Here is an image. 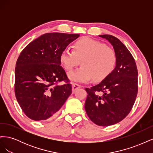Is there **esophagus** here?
<instances>
[{
	"label": "esophagus",
	"mask_w": 153,
	"mask_h": 153,
	"mask_svg": "<svg viewBox=\"0 0 153 153\" xmlns=\"http://www.w3.org/2000/svg\"><path fill=\"white\" fill-rule=\"evenodd\" d=\"M82 86L79 84H75V83H73L72 84V89H73V91H75L76 89H79V88H80Z\"/></svg>",
	"instance_id": "esophagus-1"
}]
</instances>
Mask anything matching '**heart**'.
<instances>
[{"instance_id":"1","label":"heart","mask_w":153,"mask_h":153,"mask_svg":"<svg viewBox=\"0 0 153 153\" xmlns=\"http://www.w3.org/2000/svg\"><path fill=\"white\" fill-rule=\"evenodd\" d=\"M60 62L68 71L79 65L82 66L68 75L72 81L87 83L92 79L101 82L112 73L116 65L115 51L100 41L90 38L77 40L73 50L66 49L60 55Z\"/></svg>"}]
</instances>
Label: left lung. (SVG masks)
I'll list each match as a JSON object with an SVG mask.
<instances>
[{"label": "left lung", "mask_w": 153, "mask_h": 153, "mask_svg": "<svg viewBox=\"0 0 153 153\" xmlns=\"http://www.w3.org/2000/svg\"><path fill=\"white\" fill-rule=\"evenodd\" d=\"M99 36L113 46L117 62L106 79L86 88L85 109L94 123L108 126L121 121L131 111L137 95L138 71L135 59L121 41L112 35Z\"/></svg>", "instance_id": "obj_1"}]
</instances>
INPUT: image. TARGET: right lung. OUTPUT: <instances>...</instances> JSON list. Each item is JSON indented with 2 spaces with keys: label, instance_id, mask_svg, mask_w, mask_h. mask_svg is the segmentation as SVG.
I'll return each instance as SVG.
<instances>
[{
  "label": "right lung",
  "instance_id": "right-lung-1",
  "mask_svg": "<svg viewBox=\"0 0 153 153\" xmlns=\"http://www.w3.org/2000/svg\"><path fill=\"white\" fill-rule=\"evenodd\" d=\"M78 34L47 33L32 41L22 50L16 64L15 92L18 103L34 121L54 117L72 92L61 66L60 55L79 37Z\"/></svg>",
  "mask_w": 153,
  "mask_h": 153
}]
</instances>
